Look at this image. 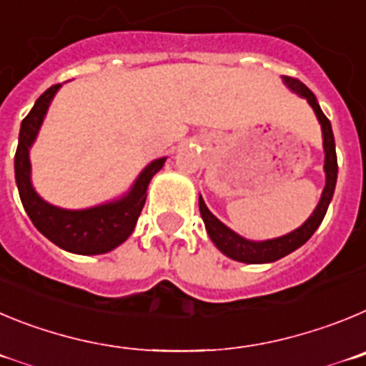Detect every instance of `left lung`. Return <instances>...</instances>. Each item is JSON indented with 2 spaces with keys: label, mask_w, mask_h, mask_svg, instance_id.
<instances>
[{
  "label": "left lung",
  "mask_w": 366,
  "mask_h": 366,
  "mask_svg": "<svg viewBox=\"0 0 366 366\" xmlns=\"http://www.w3.org/2000/svg\"><path fill=\"white\" fill-rule=\"evenodd\" d=\"M282 81H285V85L292 91V93H295L297 97L305 98V100L308 102V105L314 109L315 117H317V122L321 124L322 149H325V166H322V169H325L327 182H325V187H322L321 199H319L315 209L299 228H295L294 232L286 233V235L266 240H249L246 239V237L233 232L232 228H228L226 224L220 222V220L207 209L206 202H204L202 197L199 195L200 217H202L206 232L207 235H209V239H212L213 244H215L217 249H220L226 257H229L233 261L246 262V264H266V262H275L279 261V259H282V257L288 255V253L301 248L306 240L314 235L315 229L321 226L322 219L327 215L328 206H330L332 197H334L335 182H337V157H335V142L334 133H332L330 120L325 117V113H322L321 107H319L315 94L312 93L310 89L306 87L305 84H301L299 80L290 76H282Z\"/></svg>",
  "instance_id": "left-lung-1"
}]
</instances>
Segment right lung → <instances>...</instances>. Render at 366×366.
Returning a JSON list of instances; mask_svg holds the SVG:
<instances>
[{"label": "right lung", "mask_w": 366, "mask_h": 366, "mask_svg": "<svg viewBox=\"0 0 366 366\" xmlns=\"http://www.w3.org/2000/svg\"><path fill=\"white\" fill-rule=\"evenodd\" d=\"M60 87L61 84L49 87L36 100L34 107L23 118L19 127L18 149L14 157L19 199L36 229L47 237L52 244L76 255H100L118 248L134 232L138 217L146 204L147 186L151 179L162 169L167 157L151 160L134 179L133 186L124 195L109 202L84 209H67L41 199L32 186L31 147L38 138L51 102L54 100Z\"/></svg>", "instance_id": "add662e5"}]
</instances>
